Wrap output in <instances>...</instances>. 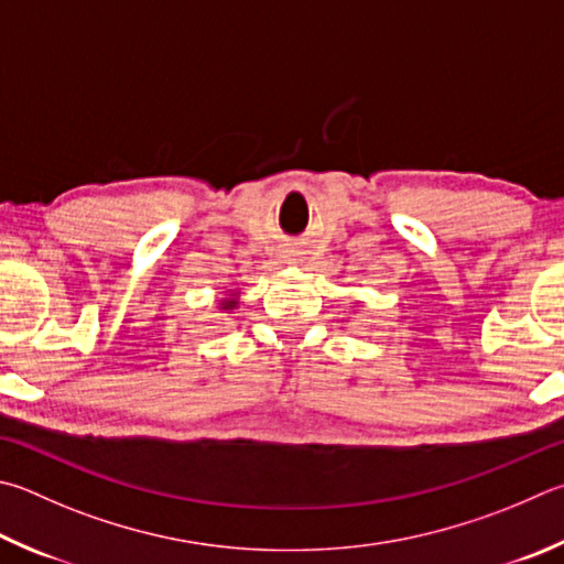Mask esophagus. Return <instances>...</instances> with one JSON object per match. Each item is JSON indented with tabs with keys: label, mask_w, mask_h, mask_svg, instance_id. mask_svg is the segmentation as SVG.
<instances>
[{
	"label": "esophagus",
	"mask_w": 564,
	"mask_h": 564,
	"mask_svg": "<svg viewBox=\"0 0 564 564\" xmlns=\"http://www.w3.org/2000/svg\"><path fill=\"white\" fill-rule=\"evenodd\" d=\"M289 256H291V253H289Z\"/></svg>",
	"instance_id": "1"
}]
</instances>
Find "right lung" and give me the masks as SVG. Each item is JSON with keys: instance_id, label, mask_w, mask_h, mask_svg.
<instances>
[{"instance_id": "1", "label": "right lung", "mask_w": 564, "mask_h": 564, "mask_svg": "<svg viewBox=\"0 0 564 564\" xmlns=\"http://www.w3.org/2000/svg\"><path fill=\"white\" fill-rule=\"evenodd\" d=\"M221 308H224V311H231V308H237V299H229V301H221Z\"/></svg>"}]
</instances>
